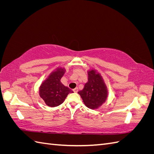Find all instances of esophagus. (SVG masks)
Instances as JSON below:
<instances>
[{
	"label": "esophagus",
	"mask_w": 154,
	"mask_h": 154,
	"mask_svg": "<svg viewBox=\"0 0 154 154\" xmlns=\"http://www.w3.org/2000/svg\"><path fill=\"white\" fill-rule=\"evenodd\" d=\"M73 91H74V92H77L78 91V88H74V89H73Z\"/></svg>",
	"instance_id": "obj_1"
}]
</instances>
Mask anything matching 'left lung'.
Instances as JSON below:
<instances>
[{"instance_id": "left-lung-1", "label": "left lung", "mask_w": 154, "mask_h": 154, "mask_svg": "<svg viewBox=\"0 0 154 154\" xmlns=\"http://www.w3.org/2000/svg\"><path fill=\"white\" fill-rule=\"evenodd\" d=\"M87 74L88 81L83 89L78 93L86 106L91 109H97L106 101L108 89L103 77L97 70H89Z\"/></svg>"}]
</instances>
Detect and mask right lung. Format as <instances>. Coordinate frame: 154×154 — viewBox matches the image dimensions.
Returning a JSON list of instances; mask_svg holds the SVG:
<instances>
[{
	"label": "right lung",
	"mask_w": 154,
	"mask_h": 154,
	"mask_svg": "<svg viewBox=\"0 0 154 154\" xmlns=\"http://www.w3.org/2000/svg\"><path fill=\"white\" fill-rule=\"evenodd\" d=\"M65 72V68L57 67L50 73L39 87V95L49 106L55 107L61 105L69 93L73 92L60 81Z\"/></svg>",
	"instance_id": "add662e5"
}]
</instances>
